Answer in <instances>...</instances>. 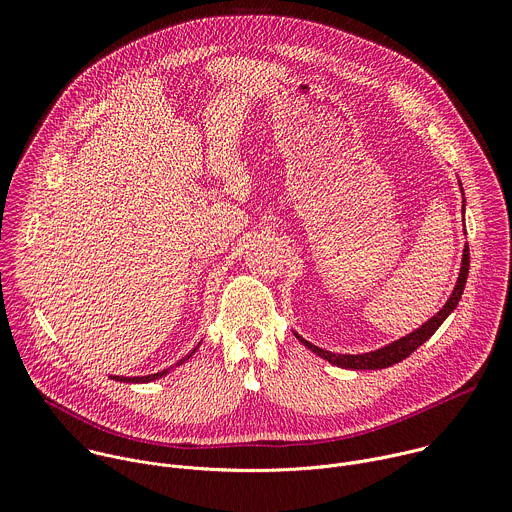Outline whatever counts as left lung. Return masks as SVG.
Listing matches in <instances>:
<instances>
[{
  "label": "left lung",
  "mask_w": 512,
  "mask_h": 512,
  "mask_svg": "<svg viewBox=\"0 0 512 512\" xmlns=\"http://www.w3.org/2000/svg\"><path fill=\"white\" fill-rule=\"evenodd\" d=\"M460 190L464 194V188L460 184ZM466 210V200L462 204V212ZM468 269H470V249H468V243L464 245V253H462V267H460V275H458V281H456V287L452 291L450 300L444 304V308L437 312L435 316H431L425 324H421L417 330L409 332L407 336H401L399 340L387 344V346H381L377 350H371V352H362V354H338V352H330V350H324L312 342H308L306 338H302L298 332L296 338L308 348L312 350L314 354H318L320 358L336 364V367L340 369H350V371H379V369H387V367H393V364L405 360L411 352H415L425 340H429L435 330L440 328L444 324V320L456 310L458 302L462 300V294H464V287H466V279H468Z\"/></svg>",
  "instance_id": "obj_1"
}]
</instances>
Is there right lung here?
Wrapping results in <instances>:
<instances>
[{
	"mask_svg": "<svg viewBox=\"0 0 512 512\" xmlns=\"http://www.w3.org/2000/svg\"><path fill=\"white\" fill-rule=\"evenodd\" d=\"M198 346H200V342H198ZM198 346L192 350V352H188L184 358H180L178 362H176V367H180L182 362H186L196 350H198ZM174 367H170V369H164V371H160V373H154V375H145V377H113L115 381H119V383H150V381H156V379H162V377H166L170 371H172Z\"/></svg>",
	"mask_w": 512,
	"mask_h": 512,
	"instance_id": "add662e5",
	"label": "right lung"
}]
</instances>
